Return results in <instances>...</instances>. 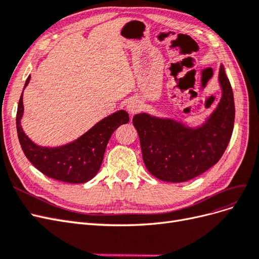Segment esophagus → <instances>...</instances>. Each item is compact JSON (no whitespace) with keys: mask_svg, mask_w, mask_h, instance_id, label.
Segmentation results:
<instances>
[{"mask_svg":"<svg viewBox=\"0 0 259 259\" xmlns=\"http://www.w3.org/2000/svg\"><path fill=\"white\" fill-rule=\"evenodd\" d=\"M126 108H127V110H128L130 113L135 114V113H137L140 110V108H142V105H140V103H139L137 99H132V100H130L128 103H127Z\"/></svg>","mask_w":259,"mask_h":259,"instance_id":"1","label":"esophagus"}]
</instances>
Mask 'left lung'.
<instances>
[{
    "mask_svg": "<svg viewBox=\"0 0 259 259\" xmlns=\"http://www.w3.org/2000/svg\"><path fill=\"white\" fill-rule=\"evenodd\" d=\"M219 83L223 89L221 103L198 128L147 113L133 117L145 165L154 177L168 183L187 182L221 160L234 124L233 93L223 66L219 70Z\"/></svg>",
    "mask_w": 259,
    "mask_h": 259,
    "instance_id": "8db88e82",
    "label": "left lung"
}]
</instances>
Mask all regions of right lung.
Instances as JSON below:
<instances>
[{"label": "right lung", "instance_id": "right-lung-1", "mask_svg": "<svg viewBox=\"0 0 259 259\" xmlns=\"http://www.w3.org/2000/svg\"><path fill=\"white\" fill-rule=\"evenodd\" d=\"M29 81L30 76H28L25 88ZM22 114L21 94L17 109L16 126L23 153L44 175L70 184H84L98 173L112 133L120 125L130 121L128 113L120 110L105 117L74 142L61 147L46 148L35 145L23 133L20 125Z\"/></svg>", "mask_w": 259, "mask_h": 259}]
</instances>
